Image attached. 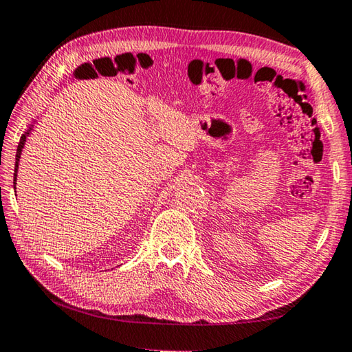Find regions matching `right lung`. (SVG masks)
<instances>
[{"mask_svg":"<svg viewBox=\"0 0 352 352\" xmlns=\"http://www.w3.org/2000/svg\"><path fill=\"white\" fill-rule=\"evenodd\" d=\"M35 122H37V119H34L32 121V124L31 126H29V129L26 130L25 133L21 135V138H20V142H19V147H16V155H15V170H14V188H15V184H16V174H19V166H20V158H21V152H23V148H25V144H26V140H28V136L31 135V132L34 130V126H35Z\"/></svg>","mask_w":352,"mask_h":352,"instance_id":"obj_1","label":"right lung"}]
</instances>
